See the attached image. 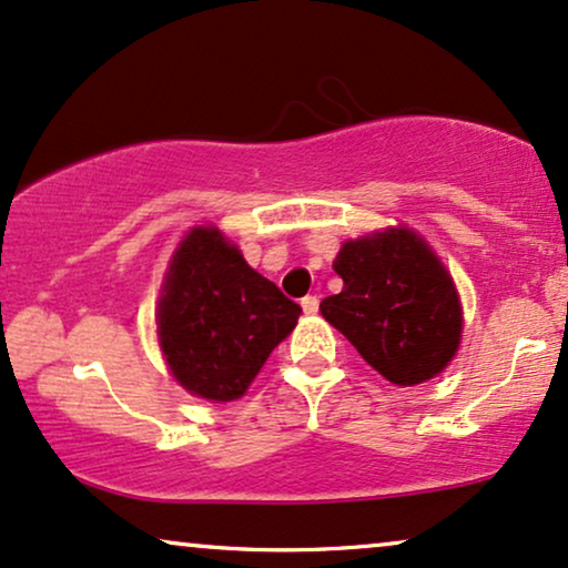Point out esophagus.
Listing matches in <instances>:
<instances>
[{"label":"esophagus","instance_id":"obj_1","mask_svg":"<svg viewBox=\"0 0 568 568\" xmlns=\"http://www.w3.org/2000/svg\"><path fill=\"white\" fill-rule=\"evenodd\" d=\"M301 308H304V314H316V312H320V298H316V296L301 298Z\"/></svg>","mask_w":568,"mask_h":568}]
</instances>
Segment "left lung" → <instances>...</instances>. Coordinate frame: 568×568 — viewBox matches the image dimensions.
<instances>
[{
	"label": "left lung",
	"instance_id": "left-lung-1",
	"mask_svg": "<svg viewBox=\"0 0 568 568\" xmlns=\"http://www.w3.org/2000/svg\"><path fill=\"white\" fill-rule=\"evenodd\" d=\"M343 291L320 304L361 358L397 387L442 374L463 337V306L447 267L410 229L345 241Z\"/></svg>",
	"mask_w": 568,
	"mask_h": 568
}]
</instances>
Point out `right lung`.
<instances>
[{"label": "right lung", "instance_id": "1", "mask_svg": "<svg viewBox=\"0 0 568 568\" xmlns=\"http://www.w3.org/2000/svg\"><path fill=\"white\" fill-rule=\"evenodd\" d=\"M301 306L246 264L213 225L181 241L158 301V343L173 379L231 403L296 327Z\"/></svg>", "mask_w": 568, "mask_h": 568}]
</instances>
